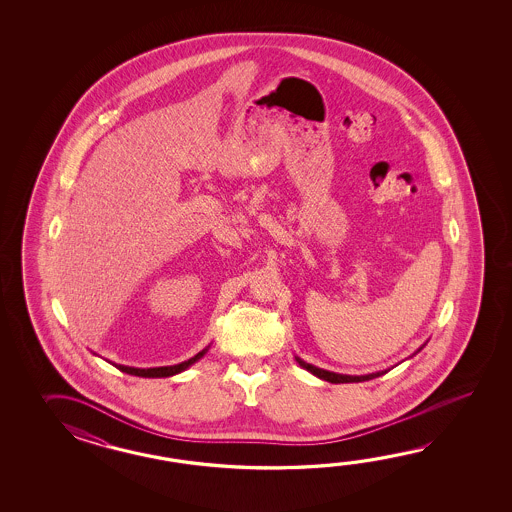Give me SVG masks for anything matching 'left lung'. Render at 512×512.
<instances>
[{
  "label": "left lung",
  "mask_w": 512,
  "mask_h": 512,
  "mask_svg": "<svg viewBox=\"0 0 512 512\" xmlns=\"http://www.w3.org/2000/svg\"><path fill=\"white\" fill-rule=\"evenodd\" d=\"M425 344L421 346V348L417 349L415 353H419L421 349L425 348ZM414 353V355H415ZM296 359V362L304 368V370L309 371V373H313L315 377H318V379H322V381L331 382V384H344V382H364V381H371V379H377V377H381V375H384V373H388L390 370H382V371H375V373H368V375H344V373H335V371H327L322 370V368H316V366H313V364H309V362H305V360L298 359V357H294Z\"/></svg>",
  "instance_id": "1"
}]
</instances>
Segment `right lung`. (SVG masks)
Returning a JSON list of instances; mask_svg holds the SVG:
<instances>
[{
    "label": "right lung",
    "mask_w": 512,
    "mask_h": 512,
    "mask_svg": "<svg viewBox=\"0 0 512 512\" xmlns=\"http://www.w3.org/2000/svg\"><path fill=\"white\" fill-rule=\"evenodd\" d=\"M207 346L205 349H201L197 355H194L192 359L185 360L181 364H175V366H159V368H133V366H124V364H113L117 370L124 371L128 375H135V377H148V379H161V377H174L181 371L188 370L192 364H196L197 360L203 359L205 353H207Z\"/></svg>",
    "instance_id": "1"
}]
</instances>
